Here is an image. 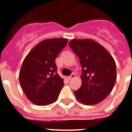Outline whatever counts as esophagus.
<instances>
[{"label":"esophagus","instance_id":"obj_1","mask_svg":"<svg viewBox=\"0 0 132 132\" xmlns=\"http://www.w3.org/2000/svg\"><path fill=\"white\" fill-rule=\"evenodd\" d=\"M75 77H76V75H75V73H72L71 76H69V79H72V78H74Z\"/></svg>","mask_w":132,"mask_h":132}]
</instances>
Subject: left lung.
I'll list each match as a JSON object with an SVG mask.
<instances>
[{"label": "left lung", "instance_id": "left-lung-1", "mask_svg": "<svg viewBox=\"0 0 132 132\" xmlns=\"http://www.w3.org/2000/svg\"><path fill=\"white\" fill-rule=\"evenodd\" d=\"M82 67V85L74 95L83 105L102 102L110 94L117 80L116 63L107 49L90 39H73L69 44Z\"/></svg>", "mask_w": 132, "mask_h": 132}]
</instances>
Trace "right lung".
<instances>
[{"label":"right lung","instance_id":"add662e5","mask_svg":"<svg viewBox=\"0 0 132 132\" xmlns=\"http://www.w3.org/2000/svg\"><path fill=\"white\" fill-rule=\"evenodd\" d=\"M66 38L42 41L24 58L19 80L27 99L37 105L56 102L63 86V79L56 73L55 59L66 46Z\"/></svg>","mask_w":132,"mask_h":132}]
</instances>
